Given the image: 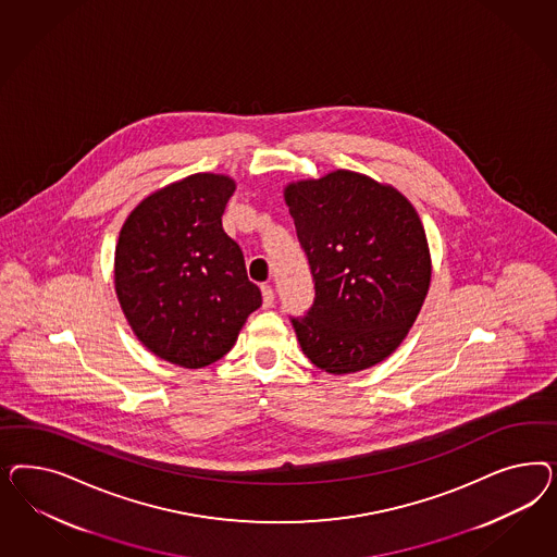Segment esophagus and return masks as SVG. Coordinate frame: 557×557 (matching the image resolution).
Segmentation results:
<instances>
[{"label":"esophagus","mask_w":557,"mask_h":557,"mask_svg":"<svg viewBox=\"0 0 557 557\" xmlns=\"http://www.w3.org/2000/svg\"><path fill=\"white\" fill-rule=\"evenodd\" d=\"M261 294H263V306L265 308H271L273 306V300H275V292H273V287L270 284H263L261 286Z\"/></svg>","instance_id":"esophagus-1"}]
</instances>
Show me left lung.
Segmentation results:
<instances>
[{"label":"left lung","instance_id":"left-lung-1","mask_svg":"<svg viewBox=\"0 0 557 557\" xmlns=\"http://www.w3.org/2000/svg\"><path fill=\"white\" fill-rule=\"evenodd\" d=\"M314 300L289 317L306 357L329 373L368 370L406 337L431 282L421 219L394 187L354 171L286 187Z\"/></svg>","mask_w":557,"mask_h":557}]
</instances>
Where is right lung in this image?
Returning a JSON list of instances; mask_svg holds the SVG:
<instances>
[{
  "label": "right lung",
  "instance_id": "add662e5",
  "mask_svg": "<svg viewBox=\"0 0 557 557\" xmlns=\"http://www.w3.org/2000/svg\"><path fill=\"white\" fill-rule=\"evenodd\" d=\"M233 191L226 175H189L138 203L120 231V306L147 349L189 370L228 354L261 306L240 247L222 228Z\"/></svg>",
  "mask_w": 557,
  "mask_h": 557
}]
</instances>
